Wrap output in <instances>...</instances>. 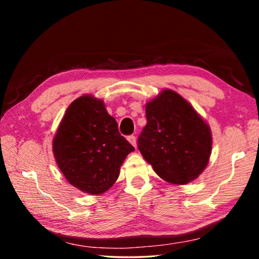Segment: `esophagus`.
Here are the masks:
<instances>
[{
  "label": "esophagus",
  "instance_id": "1",
  "mask_svg": "<svg viewBox=\"0 0 259 259\" xmlns=\"http://www.w3.org/2000/svg\"><path fill=\"white\" fill-rule=\"evenodd\" d=\"M128 140H129V143H130L131 145H133L134 147H137V139H136V137H135L134 135L128 136Z\"/></svg>",
  "mask_w": 259,
  "mask_h": 259
}]
</instances>
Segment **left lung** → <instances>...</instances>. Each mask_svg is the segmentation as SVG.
<instances>
[{"label":"left lung","mask_w":259,"mask_h":259,"mask_svg":"<svg viewBox=\"0 0 259 259\" xmlns=\"http://www.w3.org/2000/svg\"><path fill=\"white\" fill-rule=\"evenodd\" d=\"M147 124L138 150L164 181L185 185L208 164L211 131L192 105L170 89L146 104Z\"/></svg>","instance_id":"obj_1"}]
</instances>
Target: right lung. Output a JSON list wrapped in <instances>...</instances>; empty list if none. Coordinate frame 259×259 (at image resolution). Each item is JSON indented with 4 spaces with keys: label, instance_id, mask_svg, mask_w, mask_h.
I'll use <instances>...</instances> for the list:
<instances>
[{
    "label": "right lung",
    "instance_id": "add662e5",
    "mask_svg": "<svg viewBox=\"0 0 259 259\" xmlns=\"http://www.w3.org/2000/svg\"><path fill=\"white\" fill-rule=\"evenodd\" d=\"M57 164L67 182L98 195L116 182L134 146L121 136L102 99L84 95L69 105L52 142Z\"/></svg>",
    "mask_w": 259,
    "mask_h": 259
}]
</instances>
